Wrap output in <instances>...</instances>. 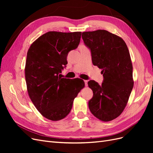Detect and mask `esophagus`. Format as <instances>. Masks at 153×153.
<instances>
[{"label":"esophagus","instance_id":"esophagus-1","mask_svg":"<svg viewBox=\"0 0 153 153\" xmlns=\"http://www.w3.org/2000/svg\"><path fill=\"white\" fill-rule=\"evenodd\" d=\"M84 82H85V86H87L88 85V84H87V82H88V80H84Z\"/></svg>","mask_w":153,"mask_h":153}]
</instances>
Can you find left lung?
<instances>
[{"label": "left lung", "instance_id": "1", "mask_svg": "<svg viewBox=\"0 0 153 153\" xmlns=\"http://www.w3.org/2000/svg\"><path fill=\"white\" fill-rule=\"evenodd\" d=\"M82 38L91 51L92 64L102 69L103 76L101 85L88 82L93 92L89 110L101 121H112L123 112L133 87L128 48L121 38L105 30L84 32Z\"/></svg>", "mask_w": 153, "mask_h": 153}]
</instances>
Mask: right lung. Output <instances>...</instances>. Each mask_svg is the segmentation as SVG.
<instances>
[{
  "instance_id": "right-lung-1",
  "label": "right lung",
  "mask_w": 153,
  "mask_h": 153,
  "mask_svg": "<svg viewBox=\"0 0 153 153\" xmlns=\"http://www.w3.org/2000/svg\"><path fill=\"white\" fill-rule=\"evenodd\" d=\"M81 34L48 32L37 39L27 52V91L37 110L52 121H59L70 112L74 99L85 85L80 78L60 76L68 64V53L80 43Z\"/></svg>"
}]
</instances>
